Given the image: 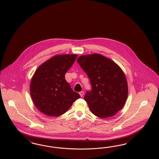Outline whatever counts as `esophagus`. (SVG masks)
Segmentation results:
<instances>
[{
	"mask_svg": "<svg viewBox=\"0 0 159 159\" xmlns=\"http://www.w3.org/2000/svg\"><path fill=\"white\" fill-rule=\"evenodd\" d=\"M79 94H80V96L81 97L83 96V95H84V92L83 91H82V92H79Z\"/></svg>",
	"mask_w": 159,
	"mask_h": 159,
	"instance_id": "esophagus-1",
	"label": "esophagus"
}]
</instances>
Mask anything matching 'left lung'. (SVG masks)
I'll return each mask as SVG.
<instances>
[{
	"label": "left lung",
	"mask_w": 159,
	"mask_h": 159,
	"mask_svg": "<svg viewBox=\"0 0 159 159\" xmlns=\"http://www.w3.org/2000/svg\"><path fill=\"white\" fill-rule=\"evenodd\" d=\"M77 62L92 85V90L87 91L84 98L92 113L102 118L116 115L128 97L124 72L114 61L98 53L82 55Z\"/></svg>",
	"instance_id": "obj_1"
}]
</instances>
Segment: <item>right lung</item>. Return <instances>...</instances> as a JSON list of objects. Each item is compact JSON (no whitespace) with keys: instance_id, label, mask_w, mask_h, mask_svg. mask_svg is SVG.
I'll use <instances>...</instances> for the list:
<instances>
[{"instance_id":"1","label":"right lung","mask_w":159,"mask_h":159,"mask_svg":"<svg viewBox=\"0 0 159 159\" xmlns=\"http://www.w3.org/2000/svg\"><path fill=\"white\" fill-rule=\"evenodd\" d=\"M77 55H59L41 65L32 77L30 94L35 107L44 114L58 116L65 113L80 96L65 80Z\"/></svg>"}]
</instances>
